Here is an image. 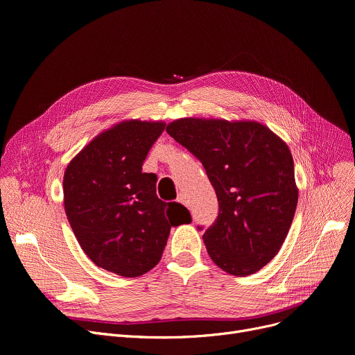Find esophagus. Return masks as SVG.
<instances>
[{
  "label": "esophagus",
  "mask_w": 355,
  "mask_h": 355,
  "mask_svg": "<svg viewBox=\"0 0 355 355\" xmlns=\"http://www.w3.org/2000/svg\"><path fill=\"white\" fill-rule=\"evenodd\" d=\"M178 202H181V204H184V206H187V204H185V202H187V200H185V197L182 196V194H180L178 196V200H177Z\"/></svg>",
  "instance_id": "1"
}]
</instances>
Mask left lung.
<instances>
[{
	"mask_svg": "<svg viewBox=\"0 0 355 355\" xmlns=\"http://www.w3.org/2000/svg\"><path fill=\"white\" fill-rule=\"evenodd\" d=\"M166 132L196 155L218 200L202 234L213 262L233 276L268 265L282 248L297 204L286 142L256 121L181 118Z\"/></svg>",
	"mask_w": 355,
	"mask_h": 355,
	"instance_id": "1",
	"label": "left lung"
}]
</instances>
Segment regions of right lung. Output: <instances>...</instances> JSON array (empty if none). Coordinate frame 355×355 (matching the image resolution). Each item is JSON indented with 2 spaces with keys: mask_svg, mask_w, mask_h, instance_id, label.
<instances>
[{
  "mask_svg": "<svg viewBox=\"0 0 355 355\" xmlns=\"http://www.w3.org/2000/svg\"><path fill=\"white\" fill-rule=\"evenodd\" d=\"M164 128L162 121L118 122L93 138L64 171V211L80 248L96 266L123 277L155 268L171 227L191 221L190 213L168 217L166 202L157 196V175L142 173Z\"/></svg>",
  "mask_w": 355,
  "mask_h": 355,
  "instance_id": "1",
  "label": "right lung"
}]
</instances>
